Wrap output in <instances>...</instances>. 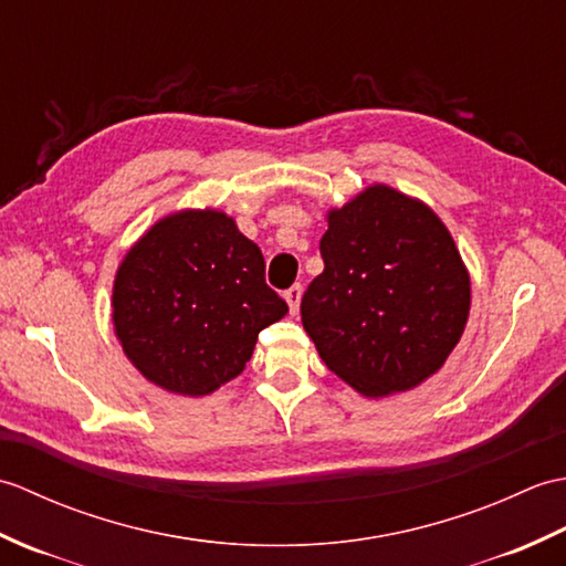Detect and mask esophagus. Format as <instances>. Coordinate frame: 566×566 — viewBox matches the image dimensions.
<instances>
[{
	"mask_svg": "<svg viewBox=\"0 0 566 566\" xmlns=\"http://www.w3.org/2000/svg\"><path fill=\"white\" fill-rule=\"evenodd\" d=\"M302 294H304V286L302 284H294V286H290V290L284 292V298H286V304H290L292 314H296V311H298V304H302Z\"/></svg>",
	"mask_w": 566,
	"mask_h": 566,
	"instance_id": "esophagus-1",
	"label": "esophagus"
}]
</instances>
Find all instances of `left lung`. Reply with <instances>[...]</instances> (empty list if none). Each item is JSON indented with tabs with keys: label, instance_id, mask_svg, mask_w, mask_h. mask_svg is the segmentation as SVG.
<instances>
[{
	"label": "left lung",
	"instance_id": "8db88e82",
	"mask_svg": "<svg viewBox=\"0 0 566 566\" xmlns=\"http://www.w3.org/2000/svg\"><path fill=\"white\" fill-rule=\"evenodd\" d=\"M321 258L302 323L326 367L367 399L436 375L469 316V274L436 211L371 185L328 211Z\"/></svg>",
	"mask_w": 566,
	"mask_h": 566
}]
</instances>
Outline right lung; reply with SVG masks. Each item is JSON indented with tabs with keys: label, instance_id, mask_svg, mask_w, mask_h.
I'll return each instance as SVG.
<instances>
[{
	"label": "right lung",
	"instance_id": "obj_1",
	"mask_svg": "<svg viewBox=\"0 0 566 566\" xmlns=\"http://www.w3.org/2000/svg\"><path fill=\"white\" fill-rule=\"evenodd\" d=\"M114 331L143 377L207 396L245 369L258 333L290 306L264 282L260 248L223 211L165 216L126 252Z\"/></svg>",
	"mask_w": 566,
	"mask_h": 566
}]
</instances>
